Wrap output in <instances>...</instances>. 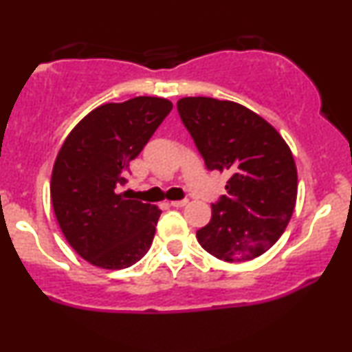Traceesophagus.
I'll return each instance as SVG.
<instances>
[{
	"label": "esophagus",
	"mask_w": 352,
	"mask_h": 352,
	"mask_svg": "<svg viewBox=\"0 0 352 352\" xmlns=\"http://www.w3.org/2000/svg\"><path fill=\"white\" fill-rule=\"evenodd\" d=\"M188 204V200L185 199V200H173V201H170V205L172 207H175V208H182V207H185V205Z\"/></svg>",
	"instance_id": "1"
}]
</instances>
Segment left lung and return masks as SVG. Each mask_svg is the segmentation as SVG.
<instances>
[{
	"label": "left lung",
	"mask_w": 352,
	"mask_h": 352,
	"mask_svg": "<svg viewBox=\"0 0 352 352\" xmlns=\"http://www.w3.org/2000/svg\"><path fill=\"white\" fill-rule=\"evenodd\" d=\"M177 109L208 170L230 173L227 195L212 204L208 225L197 232L201 248L228 263L268 252L296 205L288 144L263 117L232 100L184 98Z\"/></svg>",
	"instance_id": "8db88e82"
}]
</instances>
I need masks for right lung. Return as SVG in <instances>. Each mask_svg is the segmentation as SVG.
I'll return each mask as SVG.
<instances>
[{"instance_id":"add662e5","label":"right lung","mask_w":352,"mask_h":352,"mask_svg":"<svg viewBox=\"0 0 352 352\" xmlns=\"http://www.w3.org/2000/svg\"><path fill=\"white\" fill-rule=\"evenodd\" d=\"M172 107L170 100L148 96L96 107L56 157L54 215L67 243L98 268H129L151 248L162 210L125 199L117 188Z\"/></svg>"}]
</instances>
